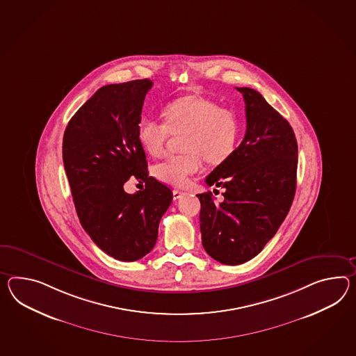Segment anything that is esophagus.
Here are the masks:
<instances>
[{
	"label": "esophagus",
	"mask_w": 356,
	"mask_h": 356,
	"mask_svg": "<svg viewBox=\"0 0 356 356\" xmlns=\"http://www.w3.org/2000/svg\"><path fill=\"white\" fill-rule=\"evenodd\" d=\"M172 194H174L175 200H180V198H182V197L185 195V193H184V191H174V193H172Z\"/></svg>",
	"instance_id": "obj_1"
}]
</instances>
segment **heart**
Instances as JSON below:
<instances>
[{"label":"heart","instance_id":"heart-1","mask_svg":"<svg viewBox=\"0 0 356 356\" xmlns=\"http://www.w3.org/2000/svg\"><path fill=\"white\" fill-rule=\"evenodd\" d=\"M163 121L145 117L138 124L140 145L150 156L165 152L170 135H181L182 153L167 156L153 167L159 181L185 188L191 176L198 174L203 156L212 165L224 162L234 152L239 123L234 112L220 108L213 100L200 95H186L165 105Z\"/></svg>","mask_w":356,"mask_h":356}]
</instances>
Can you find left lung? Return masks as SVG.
Instances as JSON below:
<instances>
[{"instance_id":"left-lung-1","label":"left lung","mask_w":356,"mask_h":356,"mask_svg":"<svg viewBox=\"0 0 356 356\" xmlns=\"http://www.w3.org/2000/svg\"><path fill=\"white\" fill-rule=\"evenodd\" d=\"M245 103L241 145L207 176L224 200L198 194L202 244L212 259L239 265L257 256L284 221L296 193L297 141L291 124L250 87H236Z\"/></svg>"}]
</instances>
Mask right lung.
Returning <instances> with one entry per match:
<instances>
[{
	"label": "right lung",
	"instance_id": "1",
	"mask_svg": "<svg viewBox=\"0 0 356 356\" xmlns=\"http://www.w3.org/2000/svg\"><path fill=\"white\" fill-rule=\"evenodd\" d=\"M150 79L106 85L70 118L63 162L79 222L96 245L115 260L136 261L156 245L158 226L172 191L147 174L138 124ZM130 177L146 189L129 195Z\"/></svg>",
	"mask_w": 356,
	"mask_h": 356
}]
</instances>
